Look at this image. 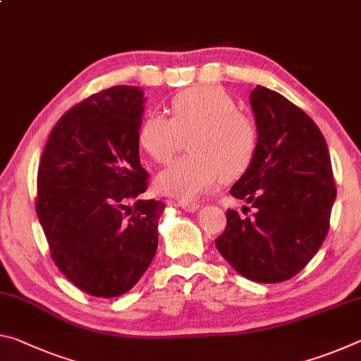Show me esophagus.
<instances>
[{
    "mask_svg": "<svg viewBox=\"0 0 361 361\" xmlns=\"http://www.w3.org/2000/svg\"><path fill=\"white\" fill-rule=\"evenodd\" d=\"M180 205H181L183 210H186L189 213H192V212L200 209V204H197V202H181Z\"/></svg>",
    "mask_w": 361,
    "mask_h": 361,
    "instance_id": "34e87169",
    "label": "esophagus"
}]
</instances>
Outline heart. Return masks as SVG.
<instances>
[{
	"label": "heart",
	"mask_w": 361,
	"mask_h": 361,
	"mask_svg": "<svg viewBox=\"0 0 361 361\" xmlns=\"http://www.w3.org/2000/svg\"><path fill=\"white\" fill-rule=\"evenodd\" d=\"M172 118L146 116L138 130L143 151L157 164H169L185 148L188 156L162 170L159 191L181 200H194L232 181L252 167L259 146V130L248 113L237 109L235 99L218 85L183 90L170 102Z\"/></svg>",
	"instance_id": "obj_1"
}]
</instances>
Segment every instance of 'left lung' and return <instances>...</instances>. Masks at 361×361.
I'll return each mask as SVG.
<instances>
[{
	"label": "left lung",
	"instance_id": "left-lung-1",
	"mask_svg": "<svg viewBox=\"0 0 361 361\" xmlns=\"http://www.w3.org/2000/svg\"><path fill=\"white\" fill-rule=\"evenodd\" d=\"M250 103L259 146L231 194L252 204L255 213L240 218L229 209L215 243L240 276L277 283L295 277L319 252L336 186L325 137L310 116L262 85L253 89Z\"/></svg>",
	"mask_w": 361,
	"mask_h": 361
}]
</instances>
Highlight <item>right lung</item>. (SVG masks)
Here are the masks:
<instances>
[{
    "label": "right lung",
    "mask_w": 361,
    "mask_h": 361,
    "mask_svg": "<svg viewBox=\"0 0 361 361\" xmlns=\"http://www.w3.org/2000/svg\"><path fill=\"white\" fill-rule=\"evenodd\" d=\"M143 103L133 85L90 95L59 119L41 156L36 215L60 272L90 296L124 295L157 250L166 204L140 197Z\"/></svg>",
    "instance_id": "add662e5"
}]
</instances>
